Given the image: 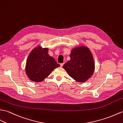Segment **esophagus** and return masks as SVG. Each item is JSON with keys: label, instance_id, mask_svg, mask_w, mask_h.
<instances>
[{"label": "esophagus", "instance_id": "34e87169", "mask_svg": "<svg viewBox=\"0 0 123 123\" xmlns=\"http://www.w3.org/2000/svg\"><path fill=\"white\" fill-rule=\"evenodd\" d=\"M63 64H64V63H61V64H60V66H61V67H62L63 65Z\"/></svg>", "mask_w": 123, "mask_h": 123}]
</instances>
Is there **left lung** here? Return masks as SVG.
I'll use <instances>...</instances> for the list:
<instances>
[{
	"label": "left lung",
	"instance_id": "left-lung-1",
	"mask_svg": "<svg viewBox=\"0 0 123 123\" xmlns=\"http://www.w3.org/2000/svg\"><path fill=\"white\" fill-rule=\"evenodd\" d=\"M70 60L63 65L69 76L75 81L83 83L93 74L95 63L92 53L86 46L73 48L70 55Z\"/></svg>",
	"mask_w": 123,
	"mask_h": 123
}]
</instances>
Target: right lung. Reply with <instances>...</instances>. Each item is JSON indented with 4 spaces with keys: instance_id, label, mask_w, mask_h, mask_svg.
<instances>
[{
    "instance_id": "right-lung-1",
    "label": "right lung",
    "mask_w": 123,
    "mask_h": 123,
    "mask_svg": "<svg viewBox=\"0 0 123 123\" xmlns=\"http://www.w3.org/2000/svg\"><path fill=\"white\" fill-rule=\"evenodd\" d=\"M49 49L41 46L32 49L28 55L25 64V73L30 80L40 82L47 78L53 70L59 67L53 57L48 55Z\"/></svg>"
}]
</instances>
